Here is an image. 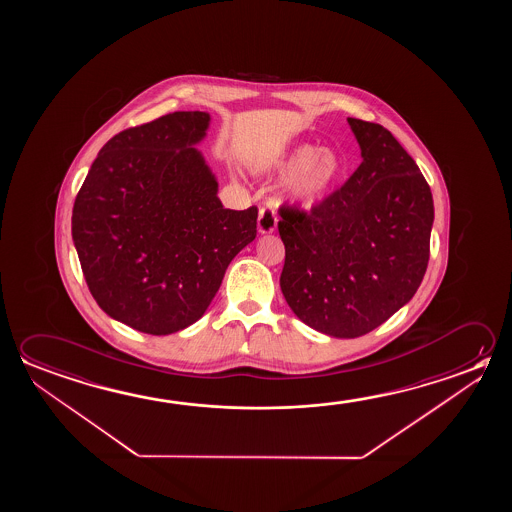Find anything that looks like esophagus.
<instances>
[{
    "mask_svg": "<svg viewBox=\"0 0 512 512\" xmlns=\"http://www.w3.org/2000/svg\"><path fill=\"white\" fill-rule=\"evenodd\" d=\"M278 218L277 212L271 207H262L259 210V219H257V228L260 234H271L277 228Z\"/></svg>",
    "mask_w": 512,
    "mask_h": 512,
    "instance_id": "1",
    "label": "esophagus"
}]
</instances>
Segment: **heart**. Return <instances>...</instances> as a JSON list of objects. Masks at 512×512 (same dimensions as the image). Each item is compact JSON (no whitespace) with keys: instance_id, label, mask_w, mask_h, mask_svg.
Returning <instances> with one entry per match:
<instances>
[{"instance_id":"obj_1","label":"heart","mask_w":512,"mask_h":512,"mask_svg":"<svg viewBox=\"0 0 512 512\" xmlns=\"http://www.w3.org/2000/svg\"><path fill=\"white\" fill-rule=\"evenodd\" d=\"M339 171L341 162L334 151L318 150L310 144L298 146L278 166L280 175L294 178L293 191L298 198H316L325 193L336 182Z\"/></svg>"}]
</instances>
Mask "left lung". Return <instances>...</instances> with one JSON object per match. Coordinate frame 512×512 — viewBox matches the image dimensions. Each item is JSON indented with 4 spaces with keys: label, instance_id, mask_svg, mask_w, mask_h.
I'll return each mask as SVG.
<instances>
[{
    "label": "left lung",
    "instance_id": "1",
    "mask_svg": "<svg viewBox=\"0 0 512 512\" xmlns=\"http://www.w3.org/2000/svg\"><path fill=\"white\" fill-rule=\"evenodd\" d=\"M362 162L310 210L282 205L280 287L305 325L361 337L418 291L430 257L434 202L425 176L393 134L348 118Z\"/></svg>",
    "mask_w": 512,
    "mask_h": 512
}]
</instances>
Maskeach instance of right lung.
<instances>
[{"label": "right lung", "mask_w": 512, "mask_h": 512, "mask_svg": "<svg viewBox=\"0 0 512 512\" xmlns=\"http://www.w3.org/2000/svg\"><path fill=\"white\" fill-rule=\"evenodd\" d=\"M207 112H173L101 148L71 232L85 282L110 318L168 336L202 318L228 264L257 235V207L223 209L194 148Z\"/></svg>", "instance_id": "add662e5"}]
</instances>
